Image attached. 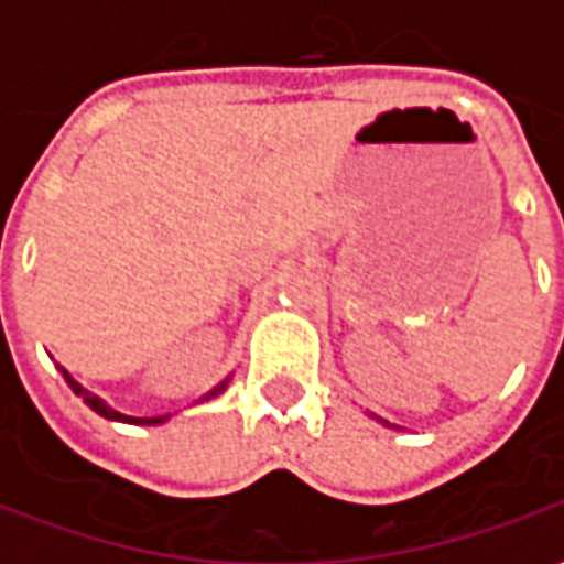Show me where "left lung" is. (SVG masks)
Masks as SVG:
<instances>
[{"label":"left lung","mask_w":564,"mask_h":564,"mask_svg":"<svg viewBox=\"0 0 564 564\" xmlns=\"http://www.w3.org/2000/svg\"><path fill=\"white\" fill-rule=\"evenodd\" d=\"M375 420H380V416H375ZM380 423H383V425H392V423H387V420H380ZM392 429H395V425H392Z\"/></svg>","instance_id":"left-lung-1"}]
</instances>
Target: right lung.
Returning <instances> with one entry per match:
<instances>
[{
	"label": "right lung",
	"instance_id": "1",
	"mask_svg": "<svg viewBox=\"0 0 564 564\" xmlns=\"http://www.w3.org/2000/svg\"><path fill=\"white\" fill-rule=\"evenodd\" d=\"M59 375L66 378V383H68V387H72V392H75V395H80V399H84V404H87L90 411H96V414H99V416H105V420H115V423H132V425H160V423H165L169 416H172V414H165V416H127V414H120V411H115V408L105 402V399H99V395H93L90 390H84L78 380L72 378V375H68V371L63 366H59ZM229 380H232V378H226V380H223V383H217L214 390L205 392V395L198 399V404L208 402V399H217V395H220V392L226 390V387H229Z\"/></svg>",
	"mask_w": 564,
	"mask_h": 564
}]
</instances>
